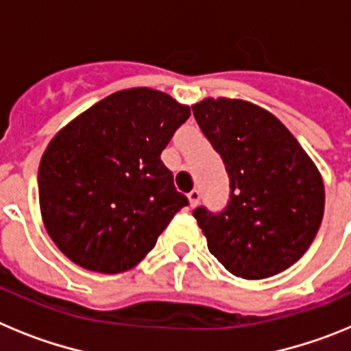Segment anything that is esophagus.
<instances>
[{
    "instance_id": "34e87169",
    "label": "esophagus",
    "mask_w": 351,
    "mask_h": 351,
    "mask_svg": "<svg viewBox=\"0 0 351 351\" xmlns=\"http://www.w3.org/2000/svg\"><path fill=\"white\" fill-rule=\"evenodd\" d=\"M187 197H189V203H191V206H196L201 199V193L199 191H191V193L187 194Z\"/></svg>"
}]
</instances>
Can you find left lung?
Returning <instances> with one entry per match:
<instances>
[{
    "instance_id": "1",
    "label": "left lung",
    "mask_w": 351,
    "mask_h": 351,
    "mask_svg": "<svg viewBox=\"0 0 351 351\" xmlns=\"http://www.w3.org/2000/svg\"><path fill=\"white\" fill-rule=\"evenodd\" d=\"M193 112L230 176L226 208L193 212L208 251L243 279L282 272L302 258L322 224L325 189L318 167L293 134L260 106L205 99Z\"/></svg>"
}]
</instances>
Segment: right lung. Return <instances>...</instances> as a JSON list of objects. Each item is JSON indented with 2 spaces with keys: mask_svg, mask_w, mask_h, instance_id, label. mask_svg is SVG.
<instances>
[{
  "mask_svg": "<svg viewBox=\"0 0 351 351\" xmlns=\"http://www.w3.org/2000/svg\"><path fill=\"white\" fill-rule=\"evenodd\" d=\"M191 117L152 88L106 97L51 139L38 167L42 221L79 267L120 274L139 263L189 205L160 154Z\"/></svg>",
  "mask_w": 351,
  "mask_h": 351,
  "instance_id": "1",
  "label": "right lung"
}]
</instances>
